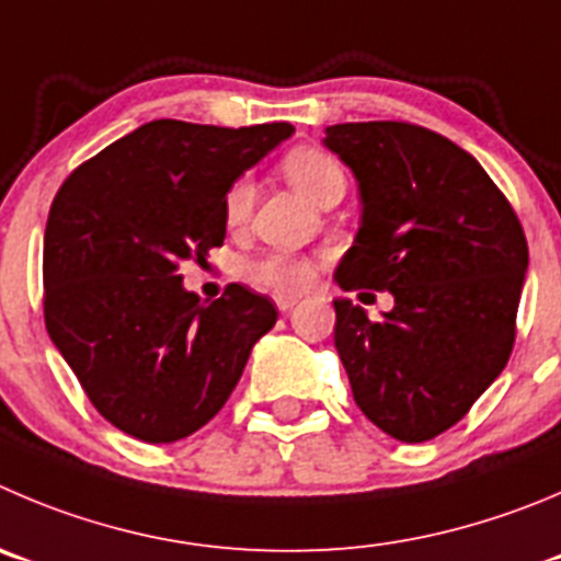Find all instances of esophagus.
Segmentation results:
<instances>
[{
    "instance_id": "esophagus-1",
    "label": "esophagus",
    "mask_w": 561,
    "mask_h": 561,
    "mask_svg": "<svg viewBox=\"0 0 561 561\" xmlns=\"http://www.w3.org/2000/svg\"><path fill=\"white\" fill-rule=\"evenodd\" d=\"M298 298L293 296H276V307H279V312H290L293 307H296Z\"/></svg>"
}]
</instances>
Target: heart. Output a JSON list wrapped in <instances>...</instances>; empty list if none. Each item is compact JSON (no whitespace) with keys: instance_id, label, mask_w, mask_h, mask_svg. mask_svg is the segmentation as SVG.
<instances>
[{"instance_id":"b5f03b06","label":"heart","mask_w":561,"mask_h":561,"mask_svg":"<svg viewBox=\"0 0 561 561\" xmlns=\"http://www.w3.org/2000/svg\"><path fill=\"white\" fill-rule=\"evenodd\" d=\"M282 171L290 180V185L298 193H305L310 202H321L332 187H345V174L340 169V162L332 154L321 149H296L285 157L282 162ZM251 202H254V185L249 180H238L227 191L224 198V216L232 224H243L249 216ZM245 279L256 287H265V290H274L279 296H293V293H301L312 285V268L307 260H298L290 254H268L260 256V260H251L245 263Z\"/></svg>"}]
</instances>
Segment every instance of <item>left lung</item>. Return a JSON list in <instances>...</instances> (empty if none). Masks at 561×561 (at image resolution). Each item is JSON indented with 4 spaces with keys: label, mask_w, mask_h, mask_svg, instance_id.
I'll return each mask as SVG.
<instances>
[{
    "label": "left lung",
    "mask_w": 561,
    "mask_h": 561,
    "mask_svg": "<svg viewBox=\"0 0 561 561\" xmlns=\"http://www.w3.org/2000/svg\"><path fill=\"white\" fill-rule=\"evenodd\" d=\"M323 146L352 169L363 204L334 279L396 298L381 321L334 298V345L365 417L423 443L462 421L510 359L526 234L479 160L432 129L334 124Z\"/></svg>",
    "instance_id": "obj_1"
}]
</instances>
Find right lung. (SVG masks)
I'll use <instances>...</instances> for the list:
<instances>
[{
    "label": "right lung",
    "instance_id": "add662e5",
    "mask_svg": "<svg viewBox=\"0 0 561 561\" xmlns=\"http://www.w3.org/2000/svg\"><path fill=\"white\" fill-rule=\"evenodd\" d=\"M293 133L287 122L160 118L57 191L44 234L46 332L115 428L144 443L198 432L276 323L271 298L243 285L202 305L180 268L224 243L227 191Z\"/></svg>",
    "mask_w": 561,
    "mask_h": 561
}]
</instances>
